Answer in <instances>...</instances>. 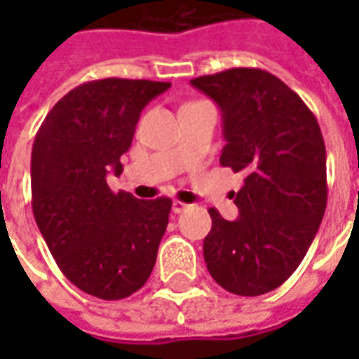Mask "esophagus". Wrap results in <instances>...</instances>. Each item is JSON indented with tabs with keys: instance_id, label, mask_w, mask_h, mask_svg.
Listing matches in <instances>:
<instances>
[{
	"instance_id": "obj_1",
	"label": "esophagus",
	"mask_w": 359,
	"mask_h": 359,
	"mask_svg": "<svg viewBox=\"0 0 359 359\" xmlns=\"http://www.w3.org/2000/svg\"><path fill=\"white\" fill-rule=\"evenodd\" d=\"M188 208H190L188 203L179 202V200H175V202H172V211H175V213H182V211H187Z\"/></svg>"
}]
</instances>
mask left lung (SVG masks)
<instances>
[{
    "instance_id": "left-lung-1",
    "label": "left lung",
    "mask_w": 359,
    "mask_h": 359,
    "mask_svg": "<svg viewBox=\"0 0 359 359\" xmlns=\"http://www.w3.org/2000/svg\"><path fill=\"white\" fill-rule=\"evenodd\" d=\"M190 84L221 109V165L246 175L234 196L238 217L226 221L210 210L208 271L238 296L271 292L300 265L325 215L327 151L319 123L300 95L262 69H229Z\"/></svg>"
}]
</instances>
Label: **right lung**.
Returning a JSON list of instances; mask_svg holds the SVG:
<instances>
[{
  "label": "right lung",
  "mask_w": 359,
  "mask_h": 359,
  "mask_svg": "<svg viewBox=\"0 0 359 359\" xmlns=\"http://www.w3.org/2000/svg\"><path fill=\"white\" fill-rule=\"evenodd\" d=\"M169 82L103 79L63 95L43 118L30 159L32 211L59 269L82 292L121 300L146 285L171 200L111 192L142 109Z\"/></svg>",
  "instance_id": "add662e5"
}]
</instances>
